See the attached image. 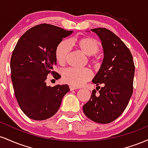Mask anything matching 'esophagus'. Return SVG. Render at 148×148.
Here are the masks:
<instances>
[{"instance_id": "1", "label": "esophagus", "mask_w": 148, "mask_h": 148, "mask_svg": "<svg viewBox=\"0 0 148 148\" xmlns=\"http://www.w3.org/2000/svg\"><path fill=\"white\" fill-rule=\"evenodd\" d=\"M69 89H70L71 91H72V90H77L78 88L76 87H74V86H69Z\"/></svg>"}]
</instances>
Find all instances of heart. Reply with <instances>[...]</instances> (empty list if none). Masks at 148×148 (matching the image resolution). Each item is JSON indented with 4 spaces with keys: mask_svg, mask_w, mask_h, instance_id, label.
I'll return each instance as SVG.
<instances>
[{
    "mask_svg": "<svg viewBox=\"0 0 148 148\" xmlns=\"http://www.w3.org/2000/svg\"><path fill=\"white\" fill-rule=\"evenodd\" d=\"M76 45L80 50L87 56L97 53L99 49V45L95 39L90 37L79 40H64L58 45L56 51V58L60 64L65 62L67 55L70 51L71 45ZM92 76V72L87 68L70 67L62 72V79L66 83L74 86H80L89 81Z\"/></svg>",
    "mask_w": 148,
    "mask_h": 148,
    "instance_id": "1",
    "label": "heart"
}]
</instances>
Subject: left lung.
Here are the masks:
<instances>
[{
	"mask_svg": "<svg viewBox=\"0 0 148 148\" xmlns=\"http://www.w3.org/2000/svg\"><path fill=\"white\" fill-rule=\"evenodd\" d=\"M91 31L101 42L103 59L93 84L102 85L92 92L90 99L83 106L84 114L92 121L107 124L116 120L128 105L133 92L135 67L132 53L125 43L106 28Z\"/></svg>",
	"mask_w": 148,
	"mask_h": 148,
	"instance_id": "8db88e82",
	"label": "left lung"
}]
</instances>
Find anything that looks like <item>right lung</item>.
Here are the masks:
<instances>
[{"label": "right lung", "instance_id": "1", "mask_svg": "<svg viewBox=\"0 0 148 148\" xmlns=\"http://www.w3.org/2000/svg\"><path fill=\"white\" fill-rule=\"evenodd\" d=\"M72 33L47 23L35 25L20 37L13 51L10 69L14 95L30 119L44 120L55 115L69 91L67 85L47 86L46 80L50 73L56 80L60 78L53 71L56 51L62 39Z\"/></svg>", "mask_w": 148, "mask_h": 148}]
</instances>
